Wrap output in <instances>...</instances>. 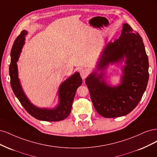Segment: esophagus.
<instances>
[{"label": "esophagus", "instance_id": "esophagus-1", "mask_svg": "<svg viewBox=\"0 0 157 157\" xmlns=\"http://www.w3.org/2000/svg\"><path fill=\"white\" fill-rule=\"evenodd\" d=\"M80 75H81V77L82 78V79H85L88 75V70H86V69L82 70L80 71Z\"/></svg>", "mask_w": 157, "mask_h": 157}]
</instances>
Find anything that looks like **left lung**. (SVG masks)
Instances as JSON below:
<instances>
[{
	"label": "left lung",
	"mask_w": 157,
	"mask_h": 157,
	"mask_svg": "<svg viewBox=\"0 0 157 157\" xmlns=\"http://www.w3.org/2000/svg\"><path fill=\"white\" fill-rule=\"evenodd\" d=\"M110 65L120 67V83L107 81L106 70ZM149 60L143 40L128 23L123 24L121 36L106 44L93 72L85 79L97 112L104 117H122L138 104L149 80Z\"/></svg>",
	"instance_id": "obj_1"
}]
</instances>
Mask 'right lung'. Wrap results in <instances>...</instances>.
Listing matches in <instances>:
<instances>
[{
	"label": "right lung",
	"instance_id": "add662e5",
	"mask_svg": "<svg viewBox=\"0 0 157 157\" xmlns=\"http://www.w3.org/2000/svg\"><path fill=\"white\" fill-rule=\"evenodd\" d=\"M27 31H23L15 40L11 50V62L9 67L10 84L13 92L23 107L36 119L44 121H59L67 118L71 112L73 100L77 89L82 84L79 72H75L65 79L58 89V103L53 108H40L33 104L25 93L19 78L17 61L25 43Z\"/></svg>",
	"mask_w": 157,
	"mask_h": 157
}]
</instances>
